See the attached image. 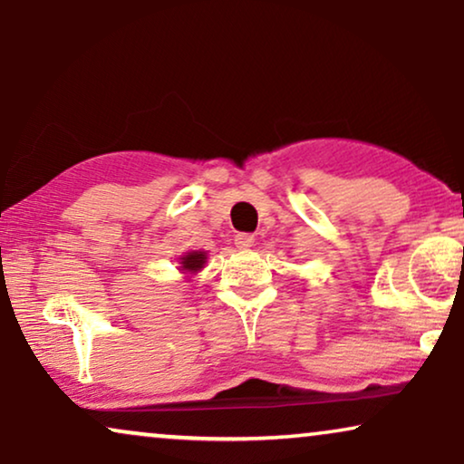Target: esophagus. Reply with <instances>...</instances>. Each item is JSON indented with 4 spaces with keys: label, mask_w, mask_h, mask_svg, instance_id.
I'll return each instance as SVG.
<instances>
[{
    "label": "esophagus",
    "mask_w": 464,
    "mask_h": 464,
    "mask_svg": "<svg viewBox=\"0 0 464 464\" xmlns=\"http://www.w3.org/2000/svg\"><path fill=\"white\" fill-rule=\"evenodd\" d=\"M252 244H255V237H252L250 233H237L236 236V246L239 250H248Z\"/></svg>",
    "instance_id": "obj_1"
}]
</instances>
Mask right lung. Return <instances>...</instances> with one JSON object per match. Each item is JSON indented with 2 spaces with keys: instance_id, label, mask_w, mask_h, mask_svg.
I'll return each mask as SVG.
<instances>
[{
  "instance_id": "add662e5",
  "label": "right lung",
  "mask_w": 464,
  "mask_h": 464,
  "mask_svg": "<svg viewBox=\"0 0 464 464\" xmlns=\"http://www.w3.org/2000/svg\"><path fill=\"white\" fill-rule=\"evenodd\" d=\"M206 258H208V252H201V250H193V252H187L180 258V265H182V271H188V274H197V271H201L203 265H206Z\"/></svg>"
}]
</instances>
